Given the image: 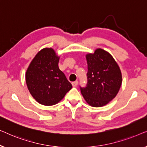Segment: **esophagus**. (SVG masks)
Here are the masks:
<instances>
[{"mask_svg": "<svg viewBox=\"0 0 147 147\" xmlns=\"http://www.w3.org/2000/svg\"><path fill=\"white\" fill-rule=\"evenodd\" d=\"M71 84H72V86H73L74 87H76V86H77V85H78V80H76V81L72 82Z\"/></svg>", "mask_w": 147, "mask_h": 147, "instance_id": "obj_1", "label": "esophagus"}]
</instances>
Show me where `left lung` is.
<instances>
[{
	"label": "left lung",
	"mask_w": 147,
	"mask_h": 147,
	"mask_svg": "<svg viewBox=\"0 0 147 147\" xmlns=\"http://www.w3.org/2000/svg\"><path fill=\"white\" fill-rule=\"evenodd\" d=\"M88 63L87 84L80 88L86 101L94 107L107 104L115 98L122 84L119 66L107 51L96 49L86 55Z\"/></svg>",
	"instance_id": "obj_1"
}]
</instances>
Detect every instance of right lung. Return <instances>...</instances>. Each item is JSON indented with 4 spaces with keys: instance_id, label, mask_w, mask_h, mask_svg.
I'll list each match as a JSON object with an SVG mask.
<instances>
[{
    "instance_id": "1",
    "label": "right lung",
    "mask_w": 147,
    "mask_h": 147,
    "mask_svg": "<svg viewBox=\"0 0 147 147\" xmlns=\"http://www.w3.org/2000/svg\"><path fill=\"white\" fill-rule=\"evenodd\" d=\"M59 57L51 48L38 53L28 67L25 79L32 96L45 106L59 102L72 85L58 67Z\"/></svg>"
}]
</instances>
